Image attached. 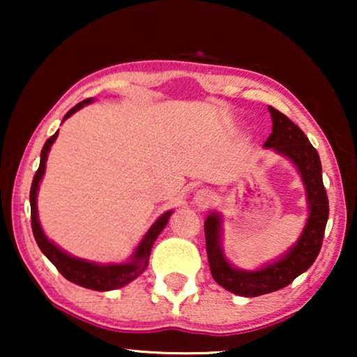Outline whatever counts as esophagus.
I'll use <instances>...</instances> for the list:
<instances>
[{
    "instance_id": "esophagus-1",
    "label": "esophagus",
    "mask_w": 357,
    "mask_h": 357,
    "mask_svg": "<svg viewBox=\"0 0 357 357\" xmlns=\"http://www.w3.org/2000/svg\"><path fill=\"white\" fill-rule=\"evenodd\" d=\"M213 198H214L213 192L208 188H199V190H197V193H195V203L202 208L208 206V204L213 202Z\"/></svg>"
}]
</instances>
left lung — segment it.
Instances as JSON below:
<instances>
[{"mask_svg": "<svg viewBox=\"0 0 357 357\" xmlns=\"http://www.w3.org/2000/svg\"><path fill=\"white\" fill-rule=\"evenodd\" d=\"M273 120V131L265 141V148H273L286 155L299 170L307 193L309 218L299 241L280 260L268 263L260 270L245 271L234 268L226 260L221 245V214L209 213L204 221V237L209 270L213 280L224 289L243 297H257L275 292L291 284L297 276L309 270L319 255L328 221V197L321 180V164L317 149L310 144L299 126L280 110L268 107Z\"/></svg>", "mask_w": 357, "mask_h": 357, "instance_id": "1", "label": "left lung"}]
</instances>
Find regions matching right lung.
Here are the masks:
<instances>
[{
	"instance_id": "right-lung-1",
	"label": "right lung",
	"mask_w": 357,
	"mask_h": 357,
	"mask_svg": "<svg viewBox=\"0 0 357 357\" xmlns=\"http://www.w3.org/2000/svg\"><path fill=\"white\" fill-rule=\"evenodd\" d=\"M92 99H86L79 102V104L73 107V109L68 112L65 115V121L66 119L77 112L82 107L91 104ZM58 136V131L53 136H50L43 144L42 153H40V165H38L36 175H33L32 180V187H31V219H32V232L33 237H36V242L38 248H40L43 255H45L48 260H50L53 265L56 266V270L61 273L63 276L66 278L68 281L75 282L77 286L87 287V289H94V291H112V289H119V287H123L136 280L141 273L146 270L149 263V255H151V248H153V243L155 242V238L162 229L167 226L169 218L172 211L164 213L162 216L158 218L153 226L149 227V231L144 234V237L141 238L139 245L136 247V250L133 255H131V260L126 263H110V265H100V263H94V261H87L82 260V258H76L70 255V253L63 252L61 248H58L55 243L52 241H48L45 234L42 231L40 221H38V213H37V192H38V185H40V180L45 174V164H47V158H48V151H50L52 144L55 143Z\"/></svg>"
}]
</instances>
